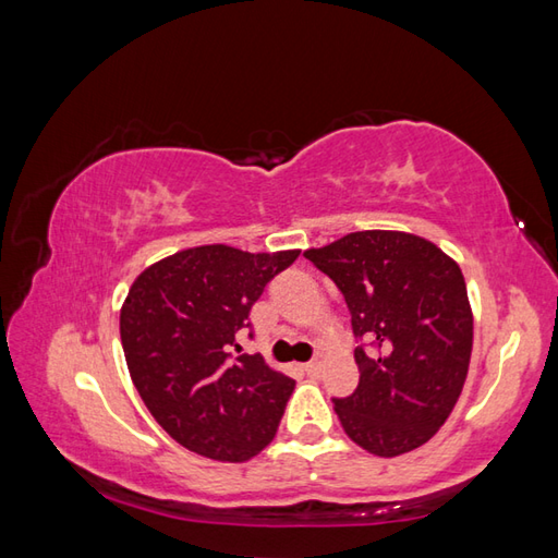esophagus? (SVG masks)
<instances>
[{"instance_id":"esophagus-1","label":"esophagus","mask_w":558,"mask_h":558,"mask_svg":"<svg viewBox=\"0 0 558 558\" xmlns=\"http://www.w3.org/2000/svg\"><path fill=\"white\" fill-rule=\"evenodd\" d=\"M302 369H304V373H307V375H316V373H319V363H316V360H312V363L302 365Z\"/></svg>"}]
</instances>
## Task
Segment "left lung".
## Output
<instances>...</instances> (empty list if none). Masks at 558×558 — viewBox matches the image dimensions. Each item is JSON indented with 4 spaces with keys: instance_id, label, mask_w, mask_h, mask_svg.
Masks as SVG:
<instances>
[{
    "instance_id": "1",
    "label": "left lung",
    "mask_w": 558,
    "mask_h": 558,
    "mask_svg": "<svg viewBox=\"0 0 558 558\" xmlns=\"http://www.w3.org/2000/svg\"><path fill=\"white\" fill-rule=\"evenodd\" d=\"M343 292L355 348L351 397L333 399L343 430L377 457L428 442L462 395L474 345V314L460 266L440 246L399 229H365L304 251Z\"/></svg>"
}]
</instances>
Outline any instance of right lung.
Masks as SVG:
<instances>
[{
  "instance_id": "add662e5",
  "label": "right lung",
  "mask_w": 558,
  "mask_h": 558,
  "mask_svg": "<svg viewBox=\"0 0 558 558\" xmlns=\"http://www.w3.org/2000/svg\"><path fill=\"white\" fill-rule=\"evenodd\" d=\"M300 248H183L147 266L120 307L125 363L151 416L185 450L246 462L276 438L294 379L242 353L239 333L266 282Z\"/></svg>"
}]
</instances>
